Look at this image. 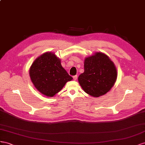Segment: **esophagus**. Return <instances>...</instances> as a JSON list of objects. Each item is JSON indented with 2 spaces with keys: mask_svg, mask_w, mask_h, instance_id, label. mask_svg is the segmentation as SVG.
<instances>
[{
  "mask_svg": "<svg viewBox=\"0 0 145 145\" xmlns=\"http://www.w3.org/2000/svg\"><path fill=\"white\" fill-rule=\"evenodd\" d=\"M77 77H78V76H77V75H75V76H73V80H75H75H77Z\"/></svg>",
  "mask_w": 145,
  "mask_h": 145,
  "instance_id": "obj_1",
  "label": "esophagus"
}]
</instances>
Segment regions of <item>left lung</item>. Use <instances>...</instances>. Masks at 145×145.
I'll return each instance as SVG.
<instances>
[{"label":"left lung","instance_id":"obj_1","mask_svg":"<svg viewBox=\"0 0 145 145\" xmlns=\"http://www.w3.org/2000/svg\"><path fill=\"white\" fill-rule=\"evenodd\" d=\"M117 76L113 62L104 53L98 52L85 59L84 72L78 77V81L86 93L98 97L109 92Z\"/></svg>","mask_w":145,"mask_h":145}]
</instances>
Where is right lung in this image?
<instances>
[{"mask_svg":"<svg viewBox=\"0 0 145 145\" xmlns=\"http://www.w3.org/2000/svg\"><path fill=\"white\" fill-rule=\"evenodd\" d=\"M30 76L35 88L44 95L52 97L73 78L62 67L54 53H44L32 64Z\"/></svg>","mask_w":145,"mask_h":145,"instance_id":"obj_1","label":"right lung"}]
</instances>
